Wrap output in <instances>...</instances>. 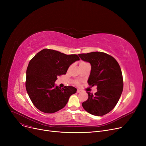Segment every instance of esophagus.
Masks as SVG:
<instances>
[{
	"label": "esophagus",
	"instance_id": "esophagus-1",
	"mask_svg": "<svg viewBox=\"0 0 146 146\" xmlns=\"http://www.w3.org/2000/svg\"><path fill=\"white\" fill-rule=\"evenodd\" d=\"M80 92H81V90H80V89H78V90H77V93H80Z\"/></svg>",
	"mask_w": 146,
	"mask_h": 146
}]
</instances>
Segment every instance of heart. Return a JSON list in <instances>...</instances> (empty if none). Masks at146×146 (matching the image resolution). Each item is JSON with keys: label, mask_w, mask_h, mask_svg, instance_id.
I'll return each mask as SVG.
<instances>
[{"label": "heart", "mask_w": 146, "mask_h": 146, "mask_svg": "<svg viewBox=\"0 0 146 146\" xmlns=\"http://www.w3.org/2000/svg\"><path fill=\"white\" fill-rule=\"evenodd\" d=\"M85 64H87V63H86V62H85V61H81V62H80V64H79V66H80H80H83V65H85ZM76 83L78 85V84L79 83V82H76Z\"/></svg>", "instance_id": "1"}]
</instances>
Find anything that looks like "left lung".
Wrapping results in <instances>:
<instances>
[{
  "instance_id": "obj_1",
  "label": "left lung",
  "mask_w": 146,
  "mask_h": 146,
  "mask_svg": "<svg viewBox=\"0 0 146 146\" xmlns=\"http://www.w3.org/2000/svg\"><path fill=\"white\" fill-rule=\"evenodd\" d=\"M80 58L91 64L88 83L97 86L93 95L89 92L87 101L82 103L85 111L95 116H102L112 111L118 103L123 90V78L117 61L102 52L79 54Z\"/></svg>"
}]
</instances>
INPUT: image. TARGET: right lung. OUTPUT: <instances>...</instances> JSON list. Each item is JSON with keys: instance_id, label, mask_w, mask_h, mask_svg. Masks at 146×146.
<instances>
[{"instance_id": "obj_1", "label": "right lung", "mask_w": 146, "mask_h": 146, "mask_svg": "<svg viewBox=\"0 0 146 146\" xmlns=\"http://www.w3.org/2000/svg\"><path fill=\"white\" fill-rule=\"evenodd\" d=\"M80 58L76 54L67 55L59 51L43 49L30 60L27 69V93L36 108L51 113L63 108L77 89L61 88L55 85L57 77L66 74L72 64Z\"/></svg>"}]
</instances>
